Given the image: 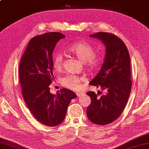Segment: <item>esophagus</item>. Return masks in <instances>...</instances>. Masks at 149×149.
Segmentation results:
<instances>
[{
    "mask_svg": "<svg viewBox=\"0 0 149 149\" xmlns=\"http://www.w3.org/2000/svg\"><path fill=\"white\" fill-rule=\"evenodd\" d=\"M83 94H84L83 93H81V92H77V93H76V95H77V96L78 97H80V96H81V95H83Z\"/></svg>",
    "mask_w": 149,
    "mask_h": 149,
    "instance_id": "obj_1",
    "label": "esophagus"
}]
</instances>
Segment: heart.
<instances>
[{
  "label": "heart",
  "mask_w": 149,
  "mask_h": 149,
  "mask_svg": "<svg viewBox=\"0 0 149 149\" xmlns=\"http://www.w3.org/2000/svg\"><path fill=\"white\" fill-rule=\"evenodd\" d=\"M68 50L85 63L86 68L90 71H97L103 65V59L96 56L95 49L88 42L78 41L72 43L68 48ZM63 61V55L61 52L55 53L53 57V66L55 70L59 71L62 69ZM86 81V79L84 77L73 74H68L61 79V83L63 86L74 90L80 89L81 84Z\"/></svg>",
  "instance_id": "b5f03b06"
}]
</instances>
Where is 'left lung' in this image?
I'll list each match as a JSON object with an SVG mask.
<instances>
[{
	"instance_id": "1",
	"label": "left lung",
	"mask_w": 149,
	"mask_h": 149,
	"mask_svg": "<svg viewBox=\"0 0 149 149\" xmlns=\"http://www.w3.org/2000/svg\"><path fill=\"white\" fill-rule=\"evenodd\" d=\"M90 37L100 39L106 47L104 63L90 84L106 90L107 94L98 97L94 92L86 93L91 99L86 114L92 123L105 125L119 117L129 100L132 86L130 55L123 40L115 35L98 32Z\"/></svg>"
}]
</instances>
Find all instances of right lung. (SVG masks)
<instances>
[{
	"instance_id": "add662e5",
	"label": "right lung",
	"mask_w": 149,
	"mask_h": 149,
	"mask_svg": "<svg viewBox=\"0 0 149 149\" xmlns=\"http://www.w3.org/2000/svg\"><path fill=\"white\" fill-rule=\"evenodd\" d=\"M59 32H49L30 40L20 59L19 75L26 105L37 120L48 127L61 124L72 99V90L62 88L56 94L49 92L54 78L52 53L56 43L65 38Z\"/></svg>"
}]
</instances>
